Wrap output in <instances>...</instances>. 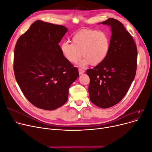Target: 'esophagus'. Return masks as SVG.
Returning a JSON list of instances; mask_svg holds the SVG:
<instances>
[{"label": "esophagus", "mask_w": 152, "mask_h": 152, "mask_svg": "<svg viewBox=\"0 0 152 152\" xmlns=\"http://www.w3.org/2000/svg\"><path fill=\"white\" fill-rule=\"evenodd\" d=\"M79 75H82V74H83L84 73V69H79Z\"/></svg>", "instance_id": "obj_1"}]
</instances>
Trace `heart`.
<instances>
[{
	"mask_svg": "<svg viewBox=\"0 0 152 152\" xmlns=\"http://www.w3.org/2000/svg\"><path fill=\"white\" fill-rule=\"evenodd\" d=\"M110 48V38L106 32L91 29L79 31L72 37V43L65 42L60 46L64 57L71 63H76L83 55L81 66L99 65L107 57Z\"/></svg>",
	"mask_w": 152,
	"mask_h": 152,
	"instance_id": "heart-1",
	"label": "heart"
}]
</instances>
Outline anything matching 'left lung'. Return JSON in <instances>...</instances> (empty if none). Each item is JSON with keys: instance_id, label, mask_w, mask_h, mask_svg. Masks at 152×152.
I'll list each match as a JSON object with an SVG mask.
<instances>
[{"instance_id": "8db88e82", "label": "left lung", "mask_w": 152, "mask_h": 152, "mask_svg": "<svg viewBox=\"0 0 152 152\" xmlns=\"http://www.w3.org/2000/svg\"><path fill=\"white\" fill-rule=\"evenodd\" d=\"M102 24L110 25L112 32L110 48L106 58L86 73L89 76L91 101L102 108L120 102L128 91L137 69V49L123 24L110 18Z\"/></svg>"}]
</instances>
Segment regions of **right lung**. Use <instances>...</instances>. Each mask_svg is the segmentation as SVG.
<instances>
[{
	"label": "right lung",
	"mask_w": 152,
	"mask_h": 152,
	"mask_svg": "<svg viewBox=\"0 0 152 152\" xmlns=\"http://www.w3.org/2000/svg\"><path fill=\"white\" fill-rule=\"evenodd\" d=\"M68 29L37 20L16 43L13 70L20 88L35 107L53 110L65 104L78 69L63 55L58 43Z\"/></svg>",
	"instance_id": "1"
}]
</instances>
